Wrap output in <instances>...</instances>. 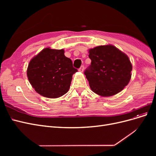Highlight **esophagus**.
<instances>
[{"instance_id":"34e87169","label":"esophagus","mask_w":156,"mask_h":156,"mask_svg":"<svg viewBox=\"0 0 156 156\" xmlns=\"http://www.w3.org/2000/svg\"><path fill=\"white\" fill-rule=\"evenodd\" d=\"M84 69V66H81L80 67V68L79 69V72H83Z\"/></svg>"}]
</instances>
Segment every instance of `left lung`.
I'll list each match as a JSON object with an SVG mask.
<instances>
[{
    "label": "left lung",
    "mask_w": 156,
    "mask_h": 156,
    "mask_svg": "<svg viewBox=\"0 0 156 156\" xmlns=\"http://www.w3.org/2000/svg\"><path fill=\"white\" fill-rule=\"evenodd\" d=\"M91 64L84 71L92 90L103 97L121 92L129 83L132 65L124 53L112 45L89 49Z\"/></svg>",
    "instance_id": "obj_1"
}]
</instances>
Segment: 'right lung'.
<instances>
[{
	"label": "right lung",
	"instance_id": "add662e5",
	"mask_svg": "<svg viewBox=\"0 0 156 156\" xmlns=\"http://www.w3.org/2000/svg\"><path fill=\"white\" fill-rule=\"evenodd\" d=\"M77 72L64 49H44L32 58L27 77L36 92L48 98H57L69 90L72 75Z\"/></svg>",
	"mask_w": 156,
	"mask_h": 156
}]
</instances>
